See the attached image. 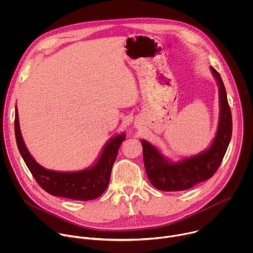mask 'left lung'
<instances>
[{
  "label": "left lung",
  "mask_w": 253,
  "mask_h": 253,
  "mask_svg": "<svg viewBox=\"0 0 253 253\" xmlns=\"http://www.w3.org/2000/svg\"><path fill=\"white\" fill-rule=\"evenodd\" d=\"M218 85L219 119L215 137L209 148L197 155L172 162L154 145L141 140L144 166L151 184L161 191H181L212 177L225 155L232 135V117L226 90L219 73L210 67Z\"/></svg>",
  "instance_id": "obj_1"
}]
</instances>
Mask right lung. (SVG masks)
I'll use <instances>...</instances> for the list:
<instances>
[{
  "label": "right lung",
  "instance_id": "1",
  "mask_svg": "<svg viewBox=\"0 0 253 253\" xmlns=\"http://www.w3.org/2000/svg\"><path fill=\"white\" fill-rule=\"evenodd\" d=\"M15 112V135L18 149L36 181L45 191L54 196L86 201L99 197L106 190L118 150L126 138L125 133L109 139L91 167L72 172L54 171L36 162L28 151L20 130L17 106Z\"/></svg>",
  "mask_w": 253,
  "mask_h": 253
}]
</instances>
